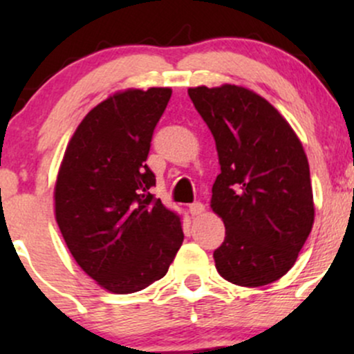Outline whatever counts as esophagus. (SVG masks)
<instances>
[{
  "mask_svg": "<svg viewBox=\"0 0 354 354\" xmlns=\"http://www.w3.org/2000/svg\"><path fill=\"white\" fill-rule=\"evenodd\" d=\"M189 213L191 216H200V214L205 213V205L203 203H193V205H189Z\"/></svg>",
  "mask_w": 354,
  "mask_h": 354,
  "instance_id": "obj_1",
  "label": "esophagus"
}]
</instances>
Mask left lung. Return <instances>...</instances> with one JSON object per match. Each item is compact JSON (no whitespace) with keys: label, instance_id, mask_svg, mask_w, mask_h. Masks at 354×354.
Listing matches in <instances>:
<instances>
[{"label":"left lung","instance_id":"1","mask_svg":"<svg viewBox=\"0 0 354 354\" xmlns=\"http://www.w3.org/2000/svg\"><path fill=\"white\" fill-rule=\"evenodd\" d=\"M188 95L216 141L221 166L211 196L226 228L213 253L218 273L238 286L273 283L293 268L315 221L301 141L251 89L198 86Z\"/></svg>","mask_w":354,"mask_h":354}]
</instances>
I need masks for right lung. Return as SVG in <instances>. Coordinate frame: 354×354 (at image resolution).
Listing matches in <instances>:
<instances>
[{"mask_svg":"<svg viewBox=\"0 0 354 354\" xmlns=\"http://www.w3.org/2000/svg\"><path fill=\"white\" fill-rule=\"evenodd\" d=\"M169 88L115 93L84 116L55 186V214L68 250L89 278L116 295L168 273L183 238L180 216L149 189L145 163Z\"/></svg>","mask_w":354,"mask_h":354,"instance_id":"1","label":"right lung"}]
</instances>
